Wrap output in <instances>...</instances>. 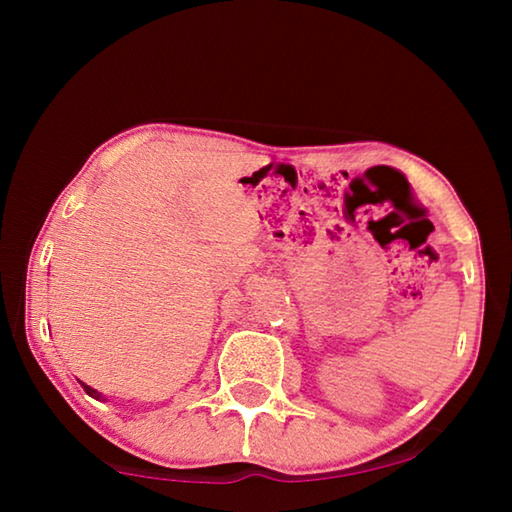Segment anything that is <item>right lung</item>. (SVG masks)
<instances>
[{
    "label": "right lung",
    "instance_id": "right-lung-1",
    "mask_svg": "<svg viewBox=\"0 0 512 512\" xmlns=\"http://www.w3.org/2000/svg\"><path fill=\"white\" fill-rule=\"evenodd\" d=\"M81 386H83L85 393H88L90 397H94V400H101V402H103V395H101L99 391H94V388H90L88 384H83V381H81Z\"/></svg>",
    "mask_w": 512,
    "mask_h": 512
}]
</instances>
